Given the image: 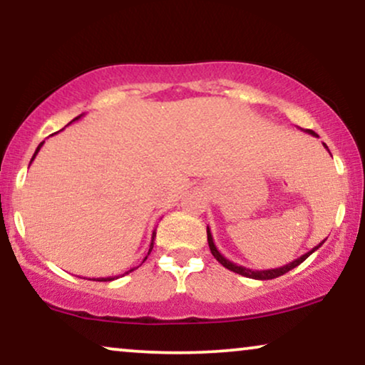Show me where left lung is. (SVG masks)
<instances>
[{
	"mask_svg": "<svg viewBox=\"0 0 365 365\" xmlns=\"http://www.w3.org/2000/svg\"><path fill=\"white\" fill-rule=\"evenodd\" d=\"M305 132H307L309 135H312V137H319L317 133L315 132H312V130H305ZM324 147L327 148V145L324 143ZM327 152H329V148H327ZM330 153V152H329ZM207 240H208V247H210V252H212V255L215 257V259L220 262V264L225 267V269H228V270H232V272H235V274H239V275H244V277H249V279H255V280H270V279H277V277H280V275H284V274H287L289 270H292V269H295V267L297 265H300L302 264V262L307 259L309 255H312L315 250L319 249V247H322V244L325 240H322L320 242V244L317 245V247H314L312 250H309L307 254H304L302 257H299V259H295L294 262H290V264H287V265H284V267H279V269H269V270H252V269H247V267H242V265H237V264H233L232 260H228V259H225V257H223L220 252H218V249L215 247V244H213V237H212V232H210V228L207 227Z\"/></svg>",
	"mask_w": 365,
	"mask_h": 365,
	"instance_id": "obj_1",
	"label": "left lung"
}]
</instances>
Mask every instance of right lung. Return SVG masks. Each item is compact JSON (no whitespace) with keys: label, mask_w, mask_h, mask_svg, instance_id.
I'll return each mask as SVG.
<instances>
[{"label":"right lung","mask_w":365,"mask_h":365,"mask_svg":"<svg viewBox=\"0 0 365 365\" xmlns=\"http://www.w3.org/2000/svg\"><path fill=\"white\" fill-rule=\"evenodd\" d=\"M81 116H83V115H80V116H76V118H73V120H71V121H70V123H68V125H71V123H73V121L80 120V118H81ZM43 143H45V142H41L40 145H38V148H36V152H35V155H33L31 162H33V160H35V157H36V155H38V152H40V148L43 147ZM31 162H30V163H31ZM155 237H157V232H155V230H153V233H152V242H150V247H148V254H147V257L150 255V252H152V249H153V240H155ZM147 257H145V259H143V262H145V260H147ZM143 262H142V264H143ZM135 269H137V267H133V269H130L128 272H132V270H135ZM128 272H125V274H128ZM115 279H118V277H100V279H88V280H98V282H110V280H115Z\"/></svg>","instance_id":"1"}]
</instances>
